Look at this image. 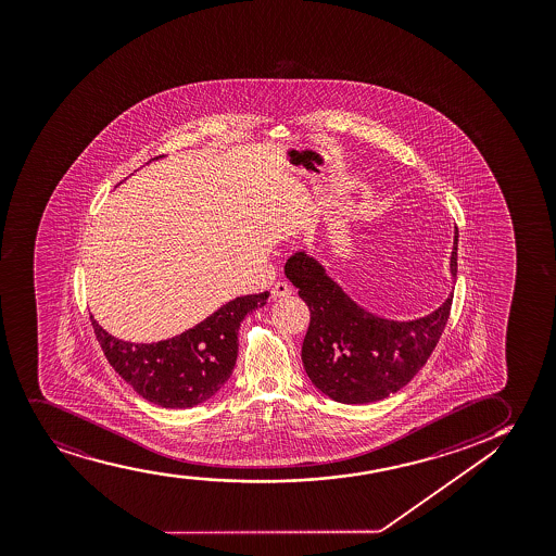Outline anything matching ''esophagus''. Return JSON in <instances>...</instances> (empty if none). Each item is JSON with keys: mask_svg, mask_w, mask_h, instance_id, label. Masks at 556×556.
Listing matches in <instances>:
<instances>
[{"mask_svg": "<svg viewBox=\"0 0 556 556\" xmlns=\"http://www.w3.org/2000/svg\"><path fill=\"white\" fill-rule=\"evenodd\" d=\"M290 294H292V288L288 287L287 282H275L274 288H271V298H274V300L288 298Z\"/></svg>", "mask_w": 556, "mask_h": 556, "instance_id": "esophagus-1", "label": "esophagus"}]
</instances>
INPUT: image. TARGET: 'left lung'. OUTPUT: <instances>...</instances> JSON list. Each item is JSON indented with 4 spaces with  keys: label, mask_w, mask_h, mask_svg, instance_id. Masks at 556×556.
Listing matches in <instances>:
<instances>
[{
    "label": "left lung",
    "mask_w": 556,
    "mask_h": 556,
    "mask_svg": "<svg viewBox=\"0 0 556 556\" xmlns=\"http://www.w3.org/2000/svg\"><path fill=\"white\" fill-rule=\"evenodd\" d=\"M457 243L455 227L450 258L453 279ZM285 275L300 288L298 294L311 311L302 346L305 372L318 390L346 405L380 401L405 388L427 364L452 311L453 292L431 315L408 323L372 315L305 253L288 258Z\"/></svg>",
    "instance_id": "8db88e82"
}]
</instances>
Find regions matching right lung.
<instances>
[{"label": "right lung", "instance_id": "add662e5", "mask_svg": "<svg viewBox=\"0 0 556 556\" xmlns=\"http://www.w3.org/2000/svg\"><path fill=\"white\" fill-rule=\"evenodd\" d=\"M268 298L269 292L241 295L181 336L150 344L116 339L90 318L109 364L138 395L163 408H191L213 397L230 378L240 324Z\"/></svg>", "mask_w": 556, "mask_h": 556}]
</instances>
